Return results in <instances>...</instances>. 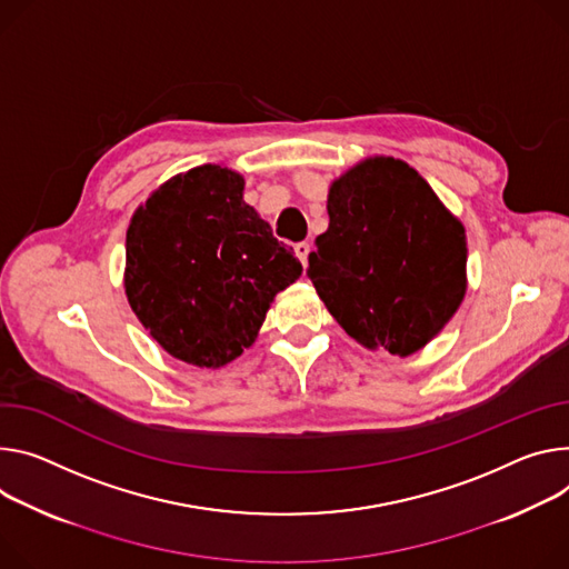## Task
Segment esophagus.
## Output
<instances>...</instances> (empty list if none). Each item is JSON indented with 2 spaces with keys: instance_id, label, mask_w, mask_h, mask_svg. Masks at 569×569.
I'll use <instances>...</instances> for the list:
<instances>
[{
  "instance_id": "esophagus-1",
  "label": "esophagus",
  "mask_w": 569,
  "mask_h": 569,
  "mask_svg": "<svg viewBox=\"0 0 569 569\" xmlns=\"http://www.w3.org/2000/svg\"><path fill=\"white\" fill-rule=\"evenodd\" d=\"M295 253H297V258L301 261V266L306 268L308 266V253H311V244H308V242L295 244Z\"/></svg>"
}]
</instances>
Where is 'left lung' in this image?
<instances>
[{"mask_svg": "<svg viewBox=\"0 0 569 569\" xmlns=\"http://www.w3.org/2000/svg\"><path fill=\"white\" fill-rule=\"evenodd\" d=\"M329 229L308 256L320 299L368 349L410 356L453 318L468 290V238L422 174L370 157L331 181Z\"/></svg>", "mask_w": 569, "mask_h": 569, "instance_id": "obj_1", "label": "left lung"}]
</instances>
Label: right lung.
<instances>
[{
	"instance_id": "right-lung-1",
	"label": "right lung",
	"mask_w": 569,
	"mask_h": 569,
	"mask_svg": "<svg viewBox=\"0 0 569 569\" xmlns=\"http://www.w3.org/2000/svg\"><path fill=\"white\" fill-rule=\"evenodd\" d=\"M242 192L236 170L197 166L153 190L127 229L131 311L197 368H222L251 347L277 292L301 277L292 249Z\"/></svg>"
}]
</instances>
